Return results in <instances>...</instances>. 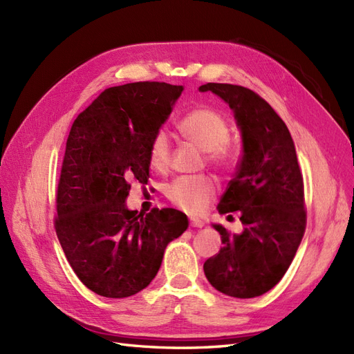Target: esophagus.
Returning a JSON list of instances; mask_svg holds the SVG:
<instances>
[{"mask_svg": "<svg viewBox=\"0 0 354 354\" xmlns=\"http://www.w3.org/2000/svg\"><path fill=\"white\" fill-rule=\"evenodd\" d=\"M205 224H203L202 220L198 218H190V227H196V229H202Z\"/></svg>", "mask_w": 354, "mask_h": 354, "instance_id": "34e87169", "label": "esophagus"}]
</instances>
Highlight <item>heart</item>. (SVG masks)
Returning <instances> with one entry per match:
<instances>
[{"instance_id": "obj_1", "label": "heart", "mask_w": 354, "mask_h": 354, "mask_svg": "<svg viewBox=\"0 0 354 354\" xmlns=\"http://www.w3.org/2000/svg\"><path fill=\"white\" fill-rule=\"evenodd\" d=\"M180 136L190 145L207 152L208 162L221 171L233 165L227 149L230 128L223 118L211 109L199 108L186 113L177 124ZM149 165L158 173H165L171 160V146L165 131H158L149 146ZM167 196L173 205L190 214L202 212L216 196V185L208 177L174 180L167 189Z\"/></svg>"}]
</instances>
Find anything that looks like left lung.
<instances>
[{
    "label": "left lung",
    "mask_w": 354,
    "mask_h": 354,
    "mask_svg": "<svg viewBox=\"0 0 354 354\" xmlns=\"http://www.w3.org/2000/svg\"><path fill=\"white\" fill-rule=\"evenodd\" d=\"M226 102L242 133V156L218 203L239 212L241 234L214 224L223 246L203 264L208 282L229 297L254 298L279 282L304 236V183L288 127L259 94L241 85L208 82ZM232 217V216H229Z\"/></svg>",
    "instance_id": "8db88e82"
}]
</instances>
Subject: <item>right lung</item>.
Here are the masks:
<instances>
[{"instance_id":"add662e5","label":"right lung","mask_w":354,"mask_h":354,"mask_svg":"<svg viewBox=\"0 0 354 354\" xmlns=\"http://www.w3.org/2000/svg\"><path fill=\"white\" fill-rule=\"evenodd\" d=\"M181 91V85L149 81L111 87L72 124L55 227L75 274L102 297L145 289L167 245L189 226L174 208L143 216L125 205L130 181L147 185L149 146Z\"/></svg>"}]
</instances>
